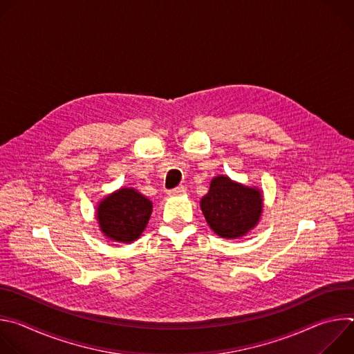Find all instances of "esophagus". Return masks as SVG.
I'll return each mask as SVG.
<instances>
[{
    "mask_svg": "<svg viewBox=\"0 0 354 354\" xmlns=\"http://www.w3.org/2000/svg\"><path fill=\"white\" fill-rule=\"evenodd\" d=\"M186 193V187L185 186H178V187H175V189H172V190H169L168 192V196H182V194H185Z\"/></svg>",
    "mask_w": 354,
    "mask_h": 354,
    "instance_id": "obj_1",
    "label": "esophagus"
}]
</instances>
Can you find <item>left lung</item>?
<instances>
[{
	"label": "left lung",
	"mask_w": 354,
	"mask_h": 354,
	"mask_svg": "<svg viewBox=\"0 0 354 354\" xmlns=\"http://www.w3.org/2000/svg\"><path fill=\"white\" fill-rule=\"evenodd\" d=\"M200 209L218 236L235 239L259 223L263 197L258 187H248L220 175L213 178L209 193L201 197Z\"/></svg>",
	"instance_id": "1"
}]
</instances>
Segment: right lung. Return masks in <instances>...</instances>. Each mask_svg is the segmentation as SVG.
Wrapping results in <instances>:
<instances>
[{
	"instance_id": "1",
	"label": "right lung",
	"mask_w": 354,
	"mask_h": 354,
	"mask_svg": "<svg viewBox=\"0 0 354 354\" xmlns=\"http://www.w3.org/2000/svg\"><path fill=\"white\" fill-rule=\"evenodd\" d=\"M153 203L133 187H122L106 196L96 209L100 231L112 241L133 242L148 224Z\"/></svg>"
}]
</instances>
